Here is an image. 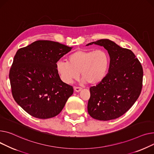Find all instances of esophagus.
Listing matches in <instances>:
<instances>
[{"label": "esophagus", "instance_id": "1", "mask_svg": "<svg viewBox=\"0 0 154 154\" xmlns=\"http://www.w3.org/2000/svg\"><path fill=\"white\" fill-rule=\"evenodd\" d=\"M74 89H75V91H76V92H79L81 89H82V88H80V87H75L74 88Z\"/></svg>", "mask_w": 154, "mask_h": 154}]
</instances>
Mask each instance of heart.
Instances as JSON below:
<instances>
[{
	"mask_svg": "<svg viewBox=\"0 0 154 154\" xmlns=\"http://www.w3.org/2000/svg\"><path fill=\"white\" fill-rule=\"evenodd\" d=\"M109 62V56L104 50H77L68 57V61H57L56 70L65 83L69 84L77 79L81 72L84 82L96 85L106 76Z\"/></svg>",
	"mask_w": 154,
	"mask_h": 154,
	"instance_id": "b5f03b06",
	"label": "heart"
}]
</instances>
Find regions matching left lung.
<instances>
[{"label": "left lung", "mask_w": 154, "mask_h": 154, "mask_svg": "<svg viewBox=\"0 0 154 154\" xmlns=\"http://www.w3.org/2000/svg\"><path fill=\"white\" fill-rule=\"evenodd\" d=\"M103 47L110 57L105 78L90 88L88 112L93 118L109 121L127 112L138 99L142 88L143 69L139 60L130 50L109 39L89 43Z\"/></svg>", "instance_id": "obj_1"}]
</instances>
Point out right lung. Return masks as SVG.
I'll return each instance as SVG.
<instances>
[{
    "label": "right lung",
    "instance_id": "1",
    "mask_svg": "<svg viewBox=\"0 0 154 154\" xmlns=\"http://www.w3.org/2000/svg\"><path fill=\"white\" fill-rule=\"evenodd\" d=\"M72 47L50 40H38L20 48L9 72L14 100L30 115L39 119L57 116L73 86L60 78L56 63Z\"/></svg>",
    "mask_w": 154,
    "mask_h": 154
}]
</instances>
